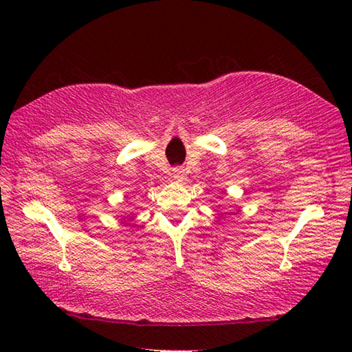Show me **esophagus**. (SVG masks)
<instances>
[{
    "instance_id": "obj_1",
    "label": "esophagus",
    "mask_w": 352,
    "mask_h": 352,
    "mask_svg": "<svg viewBox=\"0 0 352 352\" xmlns=\"http://www.w3.org/2000/svg\"><path fill=\"white\" fill-rule=\"evenodd\" d=\"M172 178H174L177 183H183L184 180H186V178H184V170L180 168L174 169V172H172Z\"/></svg>"
}]
</instances>
